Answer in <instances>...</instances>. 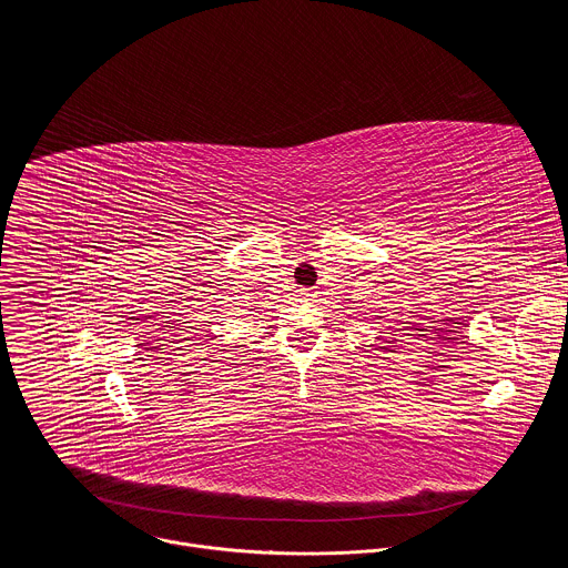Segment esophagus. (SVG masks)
Returning a JSON list of instances; mask_svg holds the SVG:
<instances>
[{"label":"esophagus","mask_w":568,"mask_h":568,"mask_svg":"<svg viewBox=\"0 0 568 568\" xmlns=\"http://www.w3.org/2000/svg\"><path fill=\"white\" fill-rule=\"evenodd\" d=\"M310 296H312V294H310L307 290H298V292H296V298H298V301H307Z\"/></svg>","instance_id":"obj_1"}]
</instances>
